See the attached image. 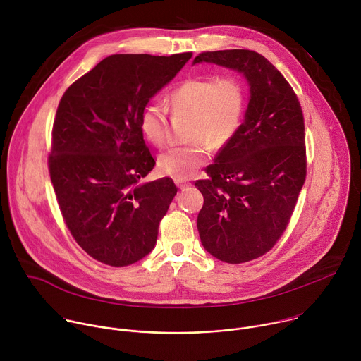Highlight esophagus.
I'll return each mask as SVG.
<instances>
[{
  "label": "esophagus",
  "instance_id": "1",
  "mask_svg": "<svg viewBox=\"0 0 361 361\" xmlns=\"http://www.w3.org/2000/svg\"><path fill=\"white\" fill-rule=\"evenodd\" d=\"M176 184H177V187L178 188H185V187H188V185H191V183L188 181V180H176Z\"/></svg>",
  "mask_w": 361,
  "mask_h": 361
}]
</instances>
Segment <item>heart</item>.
<instances>
[{"label": "heart", "mask_w": 361, "mask_h": 361, "mask_svg": "<svg viewBox=\"0 0 361 361\" xmlns=\"http://www.w3.org/2000/svg\"><path fill=\"white\" fill-rule=\"evenodd\" d=\"M174 114H188L185 144L163 152L159 169L174 180L190 178L210 157V146L226 147L241 128L247 94L244 84L234 75H200L178 84L169 97ZM144 137L156 145L167 140L169 110L161 101H149L140 114Z\"/></svg>", "instance_id": "b5f03b06"}]
</instances>
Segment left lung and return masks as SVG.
Instances as JSON below:
<instances>
[{"instance_id":"obj_1","label":"left lung","mask_w":361,"mask_h":361,"mask_svg":"<svg viewBox=\"0 0 361 361\" xmlns=\"http://www.w3.org/2000/svg\"><path fill=\"white\" fill-rule=\"evenodd\" d=\"M241 73L250 101L240 131L195 187L201 244L216 259L240 264L270 251L287 228L305 181V134L300 101L281 73L251 49L207 51L192 64Z\"/></svg>"}]
</instances>
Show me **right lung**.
Instances as JSON below:
<instances>
[{
	"mask_svg": "<svg viewBox=\"0 0 361 361\" xmlns=\"http://www.w3.org/2000/svg\"><path fill=\"white\" fill-rule=\"evenodd\" d=\"M191 56H110L60 101L49 177L67 228L99 263L130 266L156 245L177 187L169 177L140 183L156 166L140 114Z\"/></svg>",
	"mask_w": 361,
	"mask_h": 361,
	"instance_id": "obj_1",
	"label": "right lung"
}]
</instances>
